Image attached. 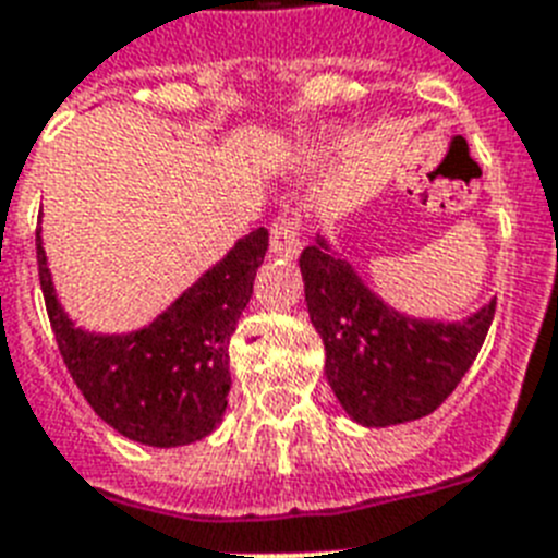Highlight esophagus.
I'll list each match as a JSON object with an SVG mask.
<instances>
[{
  "label": "esophagus",
  "mask_w": 558,
  "mask_h": 558,
  "mask_svg": "<svg viewBox=\"0 0 558 558\" xmlns=\"http://www.w3.org/2000/svg\"><path fill=\"white\" fill-rule=\"evenodd\" d=\"M301 220L294 215H283L271 223V252L280 257L301 255Z\"/></svg>",
  "instance_id": "1"
}]
</instances>
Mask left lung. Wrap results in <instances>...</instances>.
Returning <instances> with one entry per match:
<instances>
[{
	"instance_id": "1",
	"label": "left lung",
	"mask_w": 558,
	"mask_h": 558,
	"mask_svg": "<svg viewBox=\"0 0 558 558\" xmlns=\"http://www.w3.org/2000/svg\"><path fill=\"white\" fill-rule=\"evenodd\" d=\"M301 275L326 350V381L364 427H392L438 410L482 350L496 312V301L461 320L392 310L324 234L303 248Z\"/></svg>"
}]
</instances>
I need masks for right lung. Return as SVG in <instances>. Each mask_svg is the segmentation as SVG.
I'll return each mask as SVG.
<instances>
[{
	"label": "right lung",
	"instance_id": "1",
	"mask_svg": "<svg viewBox=\"0 0 558 558\" xmlns=\"http://www.w3.org/2000/svg\"><path fill=\"white\" fill-rule=\"evenodd\" d=\"M269 232L240 238L143 329L88 332L62 310L36 229L45 310L68 373L108 427L148 447L201 441L223 421L232 387L229 341L252 298Z\"/></svg>",
	"mask_w": 558,
	"mask_h": 558
}]
</instances>
